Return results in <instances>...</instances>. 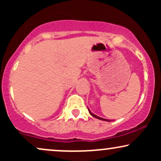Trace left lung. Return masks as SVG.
<instances>
[{"label":"left lung","mask_w":161,"mask_h":161,"mask_svg":"<svg viewBox=\"0 0 161 161\" xmlns=\"http://www.w3.org/2000/svg\"><path fill=\"white\" fill-rule=\"evenodd\" d=\"M88 111H89L90 114H91V115H92V116H94V117L97 118V119H101V120H104V121H108V122H110V121H111V120H110V119H104V118L99 117V116H97V115H95V114H92V113L91 111H90V110H89V109H88Z\"/></svg>","instance_id":"1"}]
</instances>
